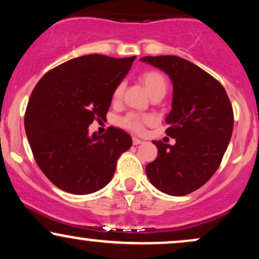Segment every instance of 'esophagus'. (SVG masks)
<instances>
[{"mask_svg":"<svg viewBox=\"0 0 259 259\" xmlns=\"http://www.w3.org/2000/svg\"><path fill=\"white\" fill-rule=\"evenodd\" d=\"M142 140H140V139H138V138H133V145H135V146H138V145H140V144H142Z\"/></svg>","mask_w":259,"mask_h":259,"instance_id":"esophagus-1","label":"esophagus"}]
</instances>
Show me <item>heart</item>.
<instances>
[{"label": "heart", "instance_id": "heart-1", "mask_svg": "<svg viewBox=\"0 0 259 259\" xmlns=\"http://www.w3.org/2000/svg\"><path fill=\"white\" fill-rule=\"evenodd\" d=\"M140 81L146 88V90L151 95V97L157 94L165 95V92H167V78L162 73L158 72V70H145V72L140 74ZM123 92L124 84L123 82H119V84L115 86L114 90H113V102H118L120 100V97L123 96ZM151 123H152V118L151 117H148V115H139L135 114V113H129V114H126L125 117H123L120 119L121 126L136 134H141L145 130V126Z\"/></svg>", "mask_w": 259, "mask_h": 259}]
</instances>
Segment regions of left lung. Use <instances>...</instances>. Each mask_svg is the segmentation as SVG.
Returning <instances> with one entry per match:
<instances>
[{
    "label": "left lung",
    "mask_w": 259,
    "mask_h": 259,
    "mask_svg": "<svg viewBox=\"0 0 259 259\" xmlns=\"http://www.w3.org/2000/svg\"><path fill=\"white\" fill-rule=\"evenodd\" d=\"M165 72L173 82L171 111L165 118L168 136L175 145L153 141L157 158L146 165L154 187L184 196L200 189L215 173L230 141L234 112L227 91L200 67L178 57L141 58Z\"/></svg>",
    "instance_id": "8db88e82"
}]
</instances>
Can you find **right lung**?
Wrapping results in <instances>:
<instances>
[{
    "instance_id": "obj_1",
    "label": "right lung",
    "mask_w": 259,
    "mask_h": 259,
    "mask_svg": "<svg viewBox=\"0 0 259 259\" xmlns=\"http://www.w3.org/2000/svg\"><path fill=\"white\" fill-rule=\"evenodd\" d=\"M88 55L49 70L31 92L24 126L32 154L56 186L88 195L112 179L120 154L132 147L124 130L109 126L89 135L95 119H105L112 94L134 59Z\"/></svg>"
}]
</instances>
